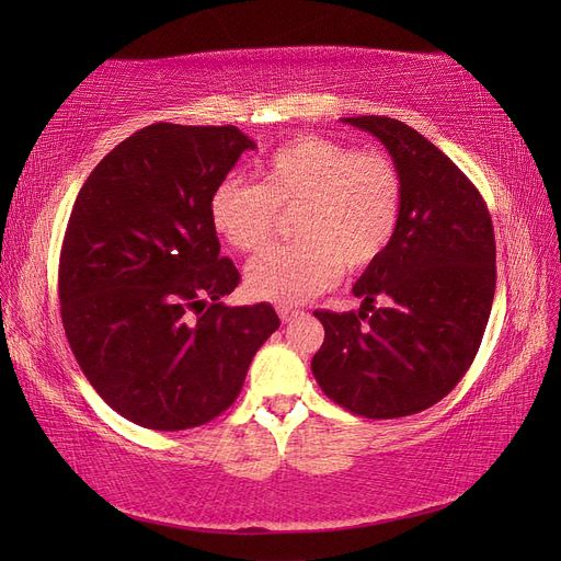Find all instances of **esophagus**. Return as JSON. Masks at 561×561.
Returning <instances> with one entry per match:
<instances>
[{"mask_svg":"<svg viewBox=\"0 0 561 561\" xmlns=\"http://www.w3.org/2000/svg\"><path fill=\"white\" fill-rule=\"evenodd\" d=\"M278 316H280L283 322H290V320L299 318L301 311H299V309H293V307H278Z\"/></svg>","mask_w":561,"mask_h":561,"instance_id":"esophagus-1","label":"esophagus"}]
</instances>
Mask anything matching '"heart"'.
Segmentation results:
<instances>
[{"label": "heart", "mask_w": 561, "mask_h": 561, "mask_svg": "<svg viewBox=\"0 0 561 561\" xmlns=\"http://www.w3.org/2000/svg\"><path fill=\"white\" fill-rule=\"evenodd\" d=\"M260 182L229 178L210 196V222L241 252H257L295 213L297 241L276 245L248 264V287L278 307H297L325 293L342 274L381 257L398 229L402 178L377 149L304 135L280 145L257 165Z\"/></svg>", "instance_id": "obj_1"}]
</instances>
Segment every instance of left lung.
Listing matches in <instances>:
<instances>
[{
  "label": "left lung",
  "mask_w": 561,
  "mask_h": 561,
  "mask_svg": "<svg viewBox=\"0 0 561 561\" xmlns=\"http://www.w3.org/2000/svg\"><path fill=\"white\" fill-rule=\"evenodd\" d=\"M344 124L393 157L402 210L388 248L353 285L363 309L313 313L325 339L311 369L353 414L410 416L451 393L478 355L496 290L494 227L478 186L412 126L390 116Z\"/></svg>",
  "instance_id": "obj_1"
}]
</instances>
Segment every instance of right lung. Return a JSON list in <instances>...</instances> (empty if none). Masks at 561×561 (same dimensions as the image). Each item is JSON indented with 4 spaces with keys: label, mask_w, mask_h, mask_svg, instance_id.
Listing matches in <instances>:
<instances>
[{
    "label": "right lung",
    "mask_w": 561,
    "mask_h": 561,
    "mask_svg": "<svg viewBox=\"0 0 561 561\" xmlns=\"http://www.w3.org/2000/svg\"><path fill=\"white\" fill-rule=\"evenodd\" d=\"M236 126L151 124L83 182L58 264L60 318L114 412L151 431L196 428L239 398L280 320L225 307L241 274L219 257L210 196L245 149Z\"/></svg>",
    "instance_id": "1"
}]
</instances>
